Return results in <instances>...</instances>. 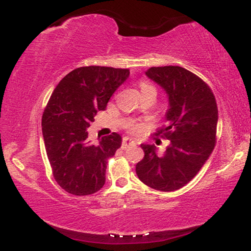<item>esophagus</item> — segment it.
Listing matches in <instances>:
<instances>
[{"mask_svg": "<svg viewBox=\"0 0 251 251\" xmlns=\"http://www.w3.org/2000/svg\"><path fill=\"white\" fill-rule=\"evenodd\" d=\"M133 145H135V141L133 139L127 138V136H125V138L123 139V142H122L123 149H126V148H127V147L133 146Z\"/></svg>", "mask_w": 251, "mask_h": 251, "instance_id": "1", "label": "esophagus"}]
</instances>
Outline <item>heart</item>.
<instances>
[{"label":"heart","mask_w":251,"mask_h":251,"mask_svg":"<svg viewBox=\"0 0 251 251\" xmlns=\"http://www.w3.org/2000/svg\"><path fill=\"white\" fill-rule=\"evenodd\" d=\"M140 89H141V93H147V92H156V89L150 85L149 82L142 81L140 82Z\"/></svg>","instance_id":"1"}]
</instances>
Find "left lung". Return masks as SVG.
<instances>
[{
    "instance_id": "8db88e82",
    "label": "left lung",
    "mask_w": 251,
    "mask_h": 251,
    "mask_svg": "<svg viewBox=\"0 0 251 251\" xmlns=\"http://www.w3.org/2000/svg\"><path fill=\"white\" fill-rule=\"evenodd\" d=\"M147 76L164 88L169 96L166 125L158 129L170 140L163 155L153 145H141L145 157L136 164L139 179L150 188L173 192L187 185L216 145L218 108L208 83L180 66H153Z\"/></svg>"
}]
</instances>
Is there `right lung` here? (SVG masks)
I'll return each mask as SVG.
<instances>
[{"label": "right lung", "mask_w": 251, "mask_h": 251, "mask_svg": "<svg viewBox=\"0 0 251 251\" xmlns=\"http://www.w3.org/2000/svg\"><path fill=\"white\" fill-rule=\"evenodd\" d=\"M128 75V69L82 66L53 89L42 115V135L53 178L65 192L91 195L104 185L106 163L122 136L112 133L92 145L87 128Z\"/></svg>", "instance_id": "obj_1"}]
</instances>
